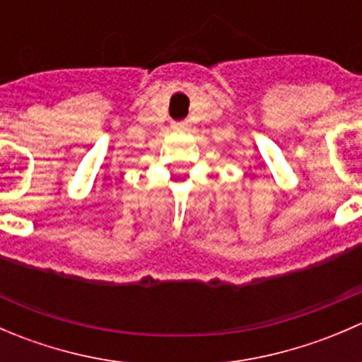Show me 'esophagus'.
Wrapping results in <instances>:
<instances>
[{"label": "esophagus", "mask_w": 362, "mask_h": 362, "mask_svg": "<svg viewBox=\"0 0 362 362\" xmlns=\"http://www.w3.org/2000/svg\"><path fill=\"white\" fill-rule=\"evenodd\" d=\"M178 126H180V127H189V122H187V120H182V122H178Z\"/></svg>", "instance_id": "34e87169"}]
</instances>
